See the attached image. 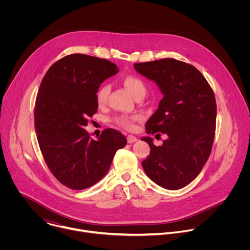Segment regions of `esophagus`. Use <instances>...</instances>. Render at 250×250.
Returning <instances> with one entry per match:
<instances>
[{
    "instance_id": "34e87169",
    "label": "esophagus",
    "mask_w": 250,
    "mask_h": 250,
    "mask_svg": "<svg viewBox=\"0 0 250 250\" xmlns=\"http://www.w3.org/2000/svg\"><path fill=\"white\" fill-rule=\"evenodd\" d=\"M126 138H127V142H128V144H132V142H135V141L137 140L136 136H134V135H131V134H128Z\"/></svg>"
}]
</instances>
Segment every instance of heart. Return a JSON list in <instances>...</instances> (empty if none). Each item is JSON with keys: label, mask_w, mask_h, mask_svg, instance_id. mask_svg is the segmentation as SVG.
Wrapping results in <instances>:
<instances>
[{"label": "heart", "mask_w": 250, "mask_h": 250, "mask_svg": "<svg viewBox=\"0 0 250 250\" xmlns=\"http://www.w3.org/2000/svg\"><path fill=\"white\" fill-rule=\"evenodd\" d=\"M123 83L125 87L127 89V91L134 98L138 95H145L146 92V87L145 82L137 76L127 75L123 79ZM109 92H110V87L108 84H104L98 89L96 93V100L99 105L104 104V103L106 102V98H108ZM139 120H141V115L139 114L119 115L113 119L116 125L127 130L133 129L135 126V123Z\"/></svg>", "instance_id": "heart-1"}]
</instances>
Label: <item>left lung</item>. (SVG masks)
I'll return each instance as SVG.
<instances>
[{
    "label": "left lung",
    "instance_id": "1",
    "mask_svg": "<svg viewBox=\"0 0 250 250\" xmlns=\"http://www.w3.org/2000/svg\"><path fill=\"white\" fill-rule=\"evenodd\" d=\"M133 67L156 82L163 93L146 131L168 136L159 146L148 136L141 138L150 146L142 167L157 185L181 189L199 175L210 154L217 121L215 94L200 71L183 61L163 58L134 63Z\"/></svg>",
    "mask_w": 250,
    "mask_h": 250
}]
</instances>
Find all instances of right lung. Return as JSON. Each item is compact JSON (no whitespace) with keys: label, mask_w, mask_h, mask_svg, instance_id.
I'll use <instances>...</instances> for the list:
<instances>
[{"label":"right lung","mask_w":250,"mask_h":250,"mask_svg":"<svg viewBox=\"0 0 250 250\" xmlns=\"http://www.w3.org/2000/svg\"><path fill=\"white\" fill-rule=\"evenodd\" d=\"M106 59L70 54L53 63L44 75L34 108V126L41 151L53 176L72 190L87 189L109 171L124 134L105 128L98 140L84 128L98 111L100 85L118 73Z\"/></svg>","instance_id":"add662e5"}]
</instances>
